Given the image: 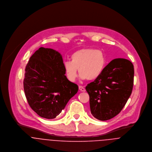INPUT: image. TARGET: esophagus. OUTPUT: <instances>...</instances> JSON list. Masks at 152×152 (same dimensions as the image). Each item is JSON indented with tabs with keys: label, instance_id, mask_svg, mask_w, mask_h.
Segmentation results:
<instances>
[{
	"label": "esophagus",
	"instance_id": "obj_1",
	"mask_svg": "<svg viewBox=\"0 0 152 152\" xmlns=\"http://www.w3.org/2000/svg\"><path fill=\"white\" fill-rule=\"evenodd\" d=\"M79 89H80V90L81 91H82V92H85L86 90V88H84V87H83V86H79Z\"/></svg>",
	"mask_w": 152,
	"mask_h": 152
}]
</instances>
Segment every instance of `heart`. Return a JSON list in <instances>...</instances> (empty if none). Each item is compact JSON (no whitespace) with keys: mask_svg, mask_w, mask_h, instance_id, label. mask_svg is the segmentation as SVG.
Returning a JSON list of instances; mask_svg holds the SVG:
<instances>
[{"mask_svg":"<svg viewBox=\"0 0 152 152\" xmlns=\"http://www.w3.org/2000/svg\"><path fill=\"white\" fill-rule=\"evenodd\" d=\"M71 61H65V75L70 81H74L78 76V69L81 78L93 81L102 74L106 64L105 53L94 48H85L74 52Z\"/></svg>","mask_w":152,"mask_h":152,"instance_id":"b5f03b06","label":"heart"}]
</instances>
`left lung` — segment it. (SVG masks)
<instances>
[{
  "label": "left lung",
  "mask_w": 152,
  "mask_h": 152,
  "mask_svg": "<svg viewBox=\"0 0 152 152\" xmlns=\"http://www.w3.org/2000/svg\"><path fill=\"white\" fill-rule=\"evenodd\" d=\"M134 68L129 60L116 58L107 65L101 75L86 87L92 115L107 121L119 114L132 92Z\"/></svg>",
  "instance_id": "8db88e82"
}]
</instances>
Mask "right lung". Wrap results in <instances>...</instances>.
Instances as JSON below:
<instances>
[{
	"label": "right lung",
	"mask_w": 152,
	"mask_h": 152,
	"mask_svg": "<svg viewBox=\"0 0 152 152\" xmlns=\"http://www.w3.org/2000/svg\"><path fill=\"white\" fill-rule=\"evenodd\" d=\"M61 55L40 47L26 66L23 87L30 108L40 116L54 119L78 90L65 75Z\"/></svg>",
	"instance_id": "right-lung-1"
}]
</instances>
